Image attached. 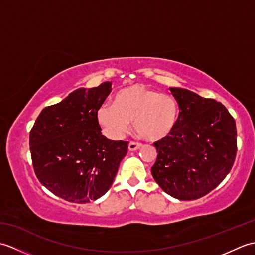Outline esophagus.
<instances>
[{"instance_id":"34e87169","label":"esophagus","mask_w":255,"mask_h":255,"mask_svg":"<svg viewBox=\"0 0 255 255\" xmlns=\"http://www.w3.org/2000/svg\"><path fill=\"white\" fill-rule=\"evenodd\" d=\"M140 147H141V143L130 141V142H129V144H128V150L129 151H136V150L140 149Z\"/></svg>"}]
</instances>
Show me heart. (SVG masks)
I'll use <instances>...</instances> for the list:
<instances>
[{"label": "heart", "mask_w": 255, "mask_h": 255, "mask_svg": "<svg viewBox=\"0 0 255 255\" xmlns=\"http://www.w3.org/2000/svg\"><path fill=\"white\" fill-rule=\"evenodd\" d=\"M177 117L178 107L173 97L142 84L119 90L113 97V105L103 104L96 113L97 123L110 137H123L133 121L134 130L148 141L169 136Z\"/></svg>", "instance_id": "b5f03b06"}]
</instances>
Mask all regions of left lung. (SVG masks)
Wrapping results in <instances>:
<instances>
[{
    "instance_id": "left-lung-1",
    "label": "left lung",
    "mask_w": 255,
    "mask_h": 255,
    "mask_svg": "<svg viewBox=\"0 0 255 255\" xmlns=\"http://www.w3.org/2000/svg\"><path fill=\"white\" fill-rule=\"evenodd\" d=\"M180 108L173 131L154 142L151 173L159 186L180 200L207 195L228 175L237 154L234 117L217 101L170 88Z\"/></svg>"
}]
</instances>
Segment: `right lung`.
Segmentation results:
<instances>
[{
	"label": "right lung",
	"instance_id": "right-lung-1",
	"mask_svg": "<svg viewBox=\"0 0 255 255\" xmlns=\"http://www.w3.org/2000/svg\"><path fill=\"white\" fill-rule=\"evenodd\" d=\"M111 82L80 88L41 111L29 134L32 166L46 188L71 203H89L112 186L127 141L102 134L96 113Z\"/></svg>",
	"mask_w": 255,
	"mask_h": 255
}]
</instances>
